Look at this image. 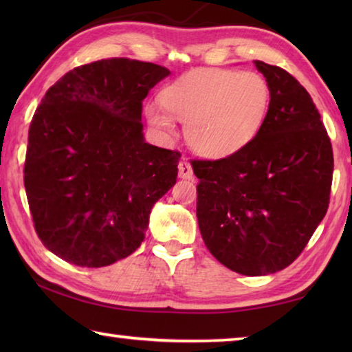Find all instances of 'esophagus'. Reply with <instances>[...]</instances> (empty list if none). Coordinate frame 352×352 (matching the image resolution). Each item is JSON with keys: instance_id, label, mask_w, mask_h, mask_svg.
<instances>
[{"instance_id": "1", "label": "esophagus", "mask_w": 352, "mask_h": 352, "mask_svg": "<svg viewBox=\"0 0 352 352\" xmlns=\"http://www.w3.org/2000/svg\"><path fill=\"white\" fill-rule=\"evenodd\" d=\"M194 175L192 168H190V164L186 162V160H182L180 163H178V177L183 178V180H190Z\"/></svg>"}]
</instances>
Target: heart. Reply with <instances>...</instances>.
<instances>
[{"label":"heart","instance_id":"b5f03b06","mask_svg":"<svg viewBox=\"0 0 352 352\" xmlns=\"http://www.w3.org/2000/svg\"><path fill=\"white\" fill-rule=\"evenodd\" d=\"M269 82L253 71L201 69L172 82L160 94L162 105L148 104L146 118L162 133H174L184 122L194 152L206 158H228L243 151L264 126L270 109Z\"/></svg>","mask_w":352,"mask_h":352}]
</instances>
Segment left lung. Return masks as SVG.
I'll list each match as a JSON object with an SVG mask.
<instances>
[{
    "label": "left lung",
    "mask_w": 352,
    "mask_h": 352,
    "mask_svg": "<svg viewBox=\"0 0 352 352\" xmlns=\"http://www.w3.org/2000/svg\"><path fill=\"white\" fill-rule=\"evenodd\" d=\"M254 65L272 91L261 132L233 157L190 163L205 245L245 276L276 273L300 256L326 216L333 170L311 94L283 68Z\"/></svg>",
    "instance_id": "1"
}]
</instances>
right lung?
<instances>
[{
    "mask_svg": "<svg viewBox=\"0 0 352 352\" xmlns=\"http://www.w3.org/2000/svg\"><path fill=\"white\" fill-rule=\"evenodd\" d=\"M170 71L130 58L71 69L46 91L28 136L25 188L35 231L58 258L110 265L144 241L180 153L146 142L142 100Z\"/></svg>",
    "mask_w": 352,
    "mask_h": 352,
    "instance_id": "1",
    "label": "right lung"
}]
</instances>
